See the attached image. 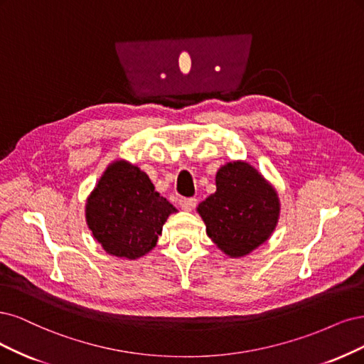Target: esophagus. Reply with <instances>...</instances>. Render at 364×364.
Wrapping results in <instances>:
<instances>
[{"label":"esophagus","instance_id":"34e87169","mask_svg":"<svg viewBox=\"0 0 364 364\" xmlns=\"http://www.w3.org/2000/svg\"><path fill=\"white\" fill-rule=\"evenodd\" d=\"M198 201L195 198H181L180 199V207L184 210V212H192V210L196 207Z\"/></svg>","mask_w":364,"mask_h":364}]
</instances>
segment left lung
<instances>
[{
  "label": "left lung",
  "instance_id": "1",
  "mask_svg": "<svg viewBox=\"0 0 364 364\" xmlns=\"http://www.w3.org/2000/svg\"><path fill=\"white\" fill-rule=\"evenodd\" d=\"M207 236L225 255L240 259L269 240L281 204L275 187L245 160L228 161L216 172V192L196 207Z\"/></svg>",
  "mask_w": 364,
  "mask_h": 364
}]
</instances>
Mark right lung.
Instances as JSON below:
<instances>
[{
	"label": "right lung",
	"instance_id": "right-lung-1",
	"mask_svg": "<svg viewBox=\"0 0 364 364\" xmlns=\"http://www.w3.org/2000/svg\"><path fill=\"white\" fill-rule=\"evenodd\" d=\"M175 212L148 175L124 159L105 168L85 207L93 239L105 252L125 260L140 259L154 248L163 225Z\"/></svg>",
	"mask_w": 364,
	"mask_h": 364
}]
</instances>
